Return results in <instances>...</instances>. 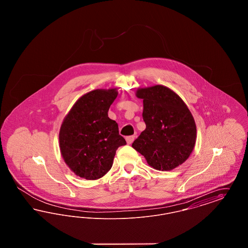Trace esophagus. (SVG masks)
Returning a JSON list of instances; mask_svg holds the SVG:
<instances>
[{
	"label": "esophagus",
	"instance_id": "34e87169",
	"mask_svg": "<svg viewBox=\"0 0 248 248\" xmlns=\"http://www.w3.org/2000/svg\"><path fill=\"white\" fill-rule=\"evenodd\" d=\"M135 136H129V137H127L126 138V142H127V144H132L133 143V141L135 140Z\"/></svg>",
	"mask_w": 248,
	"mask_h": 248
}]
</instances>
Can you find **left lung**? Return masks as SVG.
Wrapping results in <instances>:
<instances>
[{
	"label": "left lung",
	"instance_id": "obj_1",
	"mask_svg": "<svg viewBox=\"0 0 248 248\" xmlns=\"http://www.w3.org/2000/svg\"><path fill=\"white\" fill-rule=\"evenodd\" d=\"M137 96L143 99L146 129L132 147L157 170L168 171L183 164L196 140V125L188 107L163 85L141 88Z\"/></svg>",
	"mask_w": 248,
	"mask_h": 248
}]
</instances>
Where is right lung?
Returning a JSON list of instances; mask_svg holds the SVG:
<instances>
[{"instance_id":"add662e5","label":"right lung","mask_w":248,"mask_h":248,"mask_svg":"<svg viewBox=\"0 0 248 248\" xmlns=\"http://www.w3.org/2000/svg\"><path fill=\"white\" fill-rule=\"evenodd\" d=\"M115 89H96L83 94L64 119L59 132L62 157L71 171L85 179L106 175L119 147L126 144L118 124L108 111L117 96Z\"/></svg>"}]
</instances>
